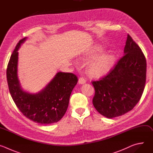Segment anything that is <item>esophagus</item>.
Wrapping results in <instances>:
<instances>
[{
    "mask_svg": "<svg viewBox=\"0 0 153 153\" xmlns=\"http://www.w3.org/2000/svg\"><path fill=\"white\" fill-rule=\"evenodd\" d=\"M86 80L84 77H80L79 79V83L80 84H84V83H86Z\"/></svg>",
    "mask_w": 153,
    "mask_h": 153,
    "instance_id": "1",
    "label": "esophagus"
}]
</instances>
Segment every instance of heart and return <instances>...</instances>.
Listing matches in <instances>:
<instances>
[{"label": "heart", "instance_id": "b5f03b06", "mask_svg": "<svg viewBox=\"0 0 153 153\" xmlns=\"http://www.w3.org/2000/svg\"><path fill=\"white\" fill-rule=\"evenodd\" d=\"M103 48L100 45H95L85 54V59L92 58L102 53ZM115 56L110 53L102 54L93 59L89 63L88 73L94 77H100L108 74L115 63Z\"/></svg>", "mask_w": 153, "mask_h": 153}]
</instances>
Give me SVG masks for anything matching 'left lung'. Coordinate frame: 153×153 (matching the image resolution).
<instances>
[{"instance_id":"1","label":"left lung","mask_w":153,"mask_h":153,"mask_svg":"<svg viewBox=\"0 0 153 153\" xmlns=\"http://www.w3.org/2000/svg\"><path fill=\"white\" fill-rule=\"evenodd\" d=\"M146 74L145 57L128 34L124 56L106 76L92 82L95 89L93 103L96 110L111 119L133 110L143 94Z\"/></svg>"}]
</instances>
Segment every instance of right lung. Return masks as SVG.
I'll list each match as a JSON object with an SVG mask.
<instances>
[{
	"label": "right lung",
	"instance_id": "obj_1",
	"mask_svg": "<svg viewBox=\"0 0 153 153\" xmlns=\"http://www.w3.org/2000/svg\"><path fill=\"white\" fill-rule=\"evenodd\" d=\"M26 39L25 37L19 42L8 64L7 78L10 93L19 110L28 119L45 125L57 122L67 110L77 77L73 73L59 72L39 93L24 91L17 77V51Z\"/></svg>",
	"mask_w": 153,
	"mask_h": 153
}]
</instances>
